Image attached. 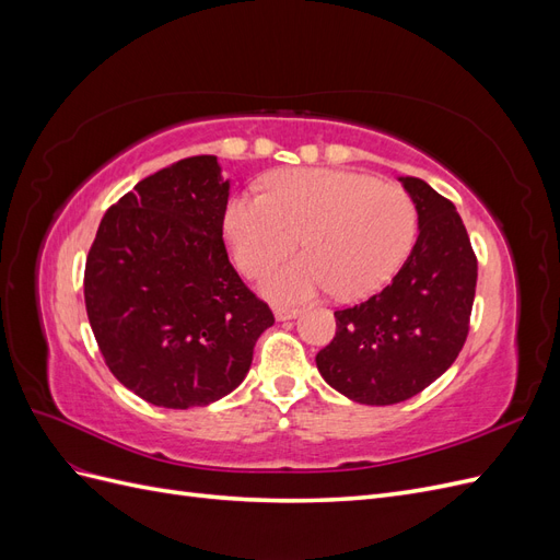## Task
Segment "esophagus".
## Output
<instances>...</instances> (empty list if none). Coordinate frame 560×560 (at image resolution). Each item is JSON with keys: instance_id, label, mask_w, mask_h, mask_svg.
Masks as SVG:
<instances>
[{"instance_id": "34e87169", "label": "esophagus", "mask_w": 560, "mask_h": 560, "mask_svg": "<svg viewBox=\"0 0 560 560\" xmlns=\"http://www.w3.org/2000/svg\"><path fill=\"white\" fill-rule=\"evenodd\" d=\"M273 313H276V319L287 322V319H294L301 311H299V308H292V306H276Z\"/></svg>"}]
</instances>
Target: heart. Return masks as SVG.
Masks as SVG:
<instances>
[{"label":"heart","instance_id":"b5f03b06","mask_svg":"<svg viewBox=\"0 0 560 560\" xmlns=\"http://www.w3.org/2000/svg\"><path fill=\"white\" fill-rule=\"evenodd\" d=\"M266 196H235L224 212L231 257L247 278H264L299 247L308 254L266 282L276 301L322 290L360 299L397 273L416 243L418 210L397 184L331 167L268 175Z\"/></svg>","mask_w":560,"mask_h":560}]
</instances>
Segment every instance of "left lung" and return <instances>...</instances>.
<instances>
[{"label":"left lung","mask_w":560,"mask_h":560,"mask_svg":"<svg viewBox=\"0 0 560 560\" xmlns=\"http://www.w3.org/2000/svg\"><path fill=\"white\" fill-rule=\"evenodd\" d=\"M416 202L418 241L385 290L336 311L317 371L348 399L389 406L422 393L460 354L469 331L477 257L455 206L418 177H399Z\"/></svg>","instance_id":"8db88e82"}]
</instances>
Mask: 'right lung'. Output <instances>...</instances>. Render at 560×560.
I'll return each mask as SVG.
<instances>
[{
    "label": "right lung",
    "mask_w": 560,
    "mask_h": 560,
    "mask_svg": "<svg viewBox=\"0 0 560 560\" xmlns=\"http://www.w3.org/2000/svg\"><path fill=\"white\" fill-rule=\"evenodd\" d=\"M229 189L217 156L182 159L118 198L91 245L83 299L97 348L118 383L154 406L233 393L276 322L229 261Z\"/></svg>",
    "instance_id": "obj_1"
}]
</instances>
